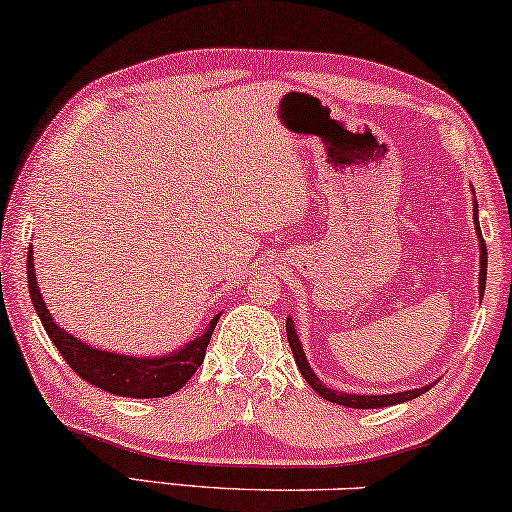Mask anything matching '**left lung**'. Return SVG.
<instances>
[{
  "instance_id": "left-lung-1",
  "label": "left lung",
  "mask_w": 512,
  "mask_h": 512,
  "mask_svg": "<svg viewBox=\"0 0 512 512\" xmlns=\"http://www.w3.org/2000/svg\"><path fill=\"white\" fill-rule=\"evenodd\" d=\"M475 224H477V203H475ZM477 234H480V250H482V255H480V293L484 295V283H487V245H484L480 224H477ZM286 333H288L290 349H293L295 364H297V368H300V373L304 375V380H307V383L312 385L323 399L333 401V404L349 406V409H380V406H392V404H401V401L416 399L432 387V385H428V387H420V390L397 392V394H345V392H335V390H331V387L321 385V380L316 378L312 368H309L307 357H304V352H302L300 340H297L293 321L286 323Z\"/></svg>"
}]
</instances>
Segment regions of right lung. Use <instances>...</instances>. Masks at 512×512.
<instances>
[{"label":"right lung","instance_id":"1","mask_svg":"<svg viewBox=\"0 0 512 512\" xmlns=\"http://www.w3.org/2000/svg\"><path fill=\"white\" fill-rule=\"evenodd\" d=\"M28 288L32 304H35L37 314H40L42 326L47 335L54 342L61 357L68 361V366L87 380L89 385L101 387V390L118 394V397H134V399H153V397H170L177 390H181L191 380V375L198 371L203 364L205 349L215 331L219 314L210 321L208 331L200 338L181 347L179 352L170 354V357L160 359H139V357H125V354L101 352V349L89 347L87 342H80L73 335L56 326L51 319L47 304H44L40 288H37L35 278V264H32V250L28 252Z\"/></svg>","mask_w":512,"mask_h":512}]
</instances>
